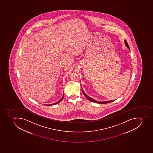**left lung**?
I'll return each mask as SVG.
<instances>
[{"label":"left lung","mask_w":153,"mask_h":153,"mask_svg":"<svg viewBox=\"0 0 153 153\" xmlns=\"http://www.w3.org/2000/svg\"><path fill=\"white\" fill-rule=\"evenodd\" d=\"M125 44L126 46L128 48V49L129 50V47L128 45L127 44V42L126 41V40H125ZM82 92H83V94L87 98L88 100H90V101L92 102H94V103H98V104H107V103H110V102H113L114 101V100H111V101H105V102H99L97 101L96 100H94V99H93L92 98L90 97H89L88 95H87L85 93H84V91L83 90L82 88Z\"/></svg>","instance_id":"obj_1"}]
</instances>
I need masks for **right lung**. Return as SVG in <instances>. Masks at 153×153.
Returning <instances> with one entry per match:
<instances>
[{
  "mask_svg": "<svg viewBox=\"0 0 153 153\" xmlns=\"http://www.w3.org/2000/svg\"><path fill=\"white\" fill-rule=\"evenodd\" d=\"M64 94L63 93V95H62V97L61 98V99H60V100L59 101L57 102H56V103H54V104H50V105H56V104H58V103H60V102L62 101V100L63 99V97H64Z\"/></svg>",
  "mask_w": 153,
  "mask_h": 153,
  "instance_id": "right-lung-1",
  "label": "right lung"
}]
</instances>
